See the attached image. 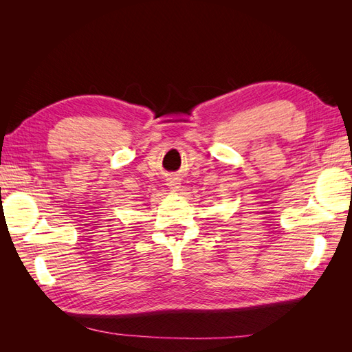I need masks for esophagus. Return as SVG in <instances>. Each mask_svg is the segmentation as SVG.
<instances>
[{
	"instance_id": "esophagus-1",
	"label": "esophagus",
	"mask_w": 352,
	"mask_h": 352,
	"mask_svg": "<svg viewBox=\"0 0 352 352\" xmlns=\"http://www.w3.org/2000/svg\"><path fill=\"white\" fill-rule=\"evenodd\" d=\"M167 185H168L170 189H177L180 184H179L177 177H168V179H167Z\"/></svg>"
}]
</instances>
